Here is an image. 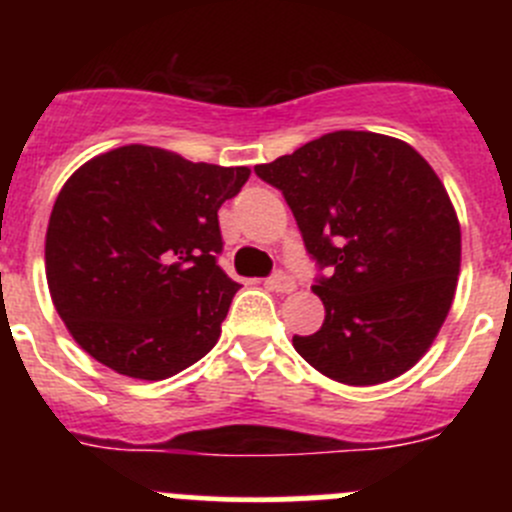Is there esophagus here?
Listing matches in <instances>:
<instances>
[{"mask_svg":"<svg viewBox=\"0 0 512 512\" xmlns=\"http://www.w3.org/2000/svg\"><path fill=\"white\" fill-rule=\"evenodd\" d=\"M267 287L275 289V292H292L297 285H294V280L287 275V272H275V275L267 280Z\"/></svg>","mask_w":512,"mask_h":512,"instance_id":"1","label":"esophagus"}]
</instances>
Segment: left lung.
I'll return each mask as SVG.
<instances>
[{
    "label": "left lung",
    "instance_id": "obj_1",
    "mask_svg": "<svg viewBox=\"0 0 512 512\" xmlns=\"http://www.w3.org/2000/svg\"><path fill=\"white\" fill-rule=\"evenodd\" d=\"M285 195L317 262L324 324L292 344L307 364L349 386L404 374L451 309L461 227L446 188L409 143L337 131L292 156L255 165Z\"/></svg>",
    "mask_w": 512,
    "mask_h": 512
}]
</instances>
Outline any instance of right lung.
Instances as JSON below:
<instances>
[{
  "label": "right lung",
  "mask_w": 512,
  "mask_h": 512,
  "mask_svg": "<svg viewBox=\"0 0 512 512\" xmlns=\"http://www.w3.org/2000/svg\"><path fill=\"white\" fill-rule=\"evenodd\" d=\"M250 168L123 146L81 165L46 230V282L84 352L133 379L203 359L240 289L218 265V210Z\"/></svg>",
  "instance_id": "obj_1"
}]
</instances>
